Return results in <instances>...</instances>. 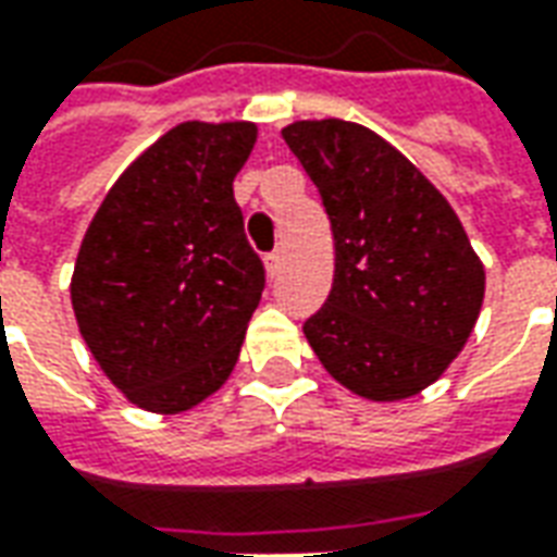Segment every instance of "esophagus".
<instances>
[{"instance_id":"esophagus-1","label":"esophagus","mask_w":557,"mask_h":557,"mask_svg":"<svg viewBox=\"0 0 557 557\" xmlns=\"http://www.w3.org/2000/svg\"><path fill=\"white\" fill-rule=\"evenodd\" d=\"M265 268H268V274H271V277H277L280 268H283V253H280V250H274V253H268L265 256Z\"/></svg>"}]
</instances>
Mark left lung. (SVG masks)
Wrapping results in <instances>:
<instances>
[{
    "label": "left lung",
    "instance_id": "1",
    "mask_svg": "<svg viewBox=\"0 0 557 557\" xmlns=\"http://www.w3.org/2000/svg\"><path fill=\"white\" fill-rule=\"evenodd\" d=\"M334 232V286L307 343L351 394H420L462 351L486 274L462 223L423 172L370 127L322 119L283 127Z\"/></svg>",
    "mask_w": 557,
    "mask_h": 557
}]
</instances>
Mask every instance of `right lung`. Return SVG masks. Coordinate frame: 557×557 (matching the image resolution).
Masks as SVG:
<instances>
[{
  "mask_svg": "<svg viewBox=\"0 0 557 557\" xmlns=\"http://www.w3.org/2000/svg\"><path fill=\"white\" fill-rule=\"evenodd\" d=\"M253 146V122L175 125L119 175L83 235L79 334L139 409H194L238 361L265 289L232 196Z\"/></svg>",
  "mask_w": 557,
  "mask_h": 557,
  "instance_id": "right-lung-1",
  "label": "right lung"
}]
</instances>
